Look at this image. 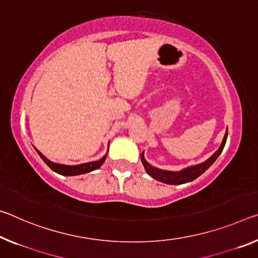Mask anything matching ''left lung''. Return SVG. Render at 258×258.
<instances>
[{"instance_id":"obj_1","label":"left lung","mask_w":258,"mask_h":258,"mask_svg":"<svg viewBox=\"0 0 258 258\" xmlns=\"http://www.w3.org/2000/svg\"><path fill=\"white\" fill-rule=\"evenodd\" d=\"M226 139H227V132L225 134L224 140L222 142V145L218 148V150L212 155V156L207 159L206 162L201 163V164H198L195 166H190L187 167V169L179 171V172H171V171H164L161 169H157V167L151 166L148 162L146 161L144 157V153L141 155V162L144 164L146 172L148 173L150 177H153L156 179V180L164 182V183H169V185H181V183H186L189 181H193L194 179H196L198 177H200L204 171L209 169V167L212 165L216 159L218 158V156L222 154V151L225 147V144H226Z\"/></svg>"}]
</instances>
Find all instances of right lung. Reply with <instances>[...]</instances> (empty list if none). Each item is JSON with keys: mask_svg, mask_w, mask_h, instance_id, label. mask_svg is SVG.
I'll return each mask as SVG.
<instances>
[{"mask_svg": "<svg viewBox=\"0 0 258 258\" xmlns=\"http://www.w3.org/2000/svg\"><path fill=\"white\" fill-rule=\"evenodd\" d=\"M36 153L39 154V156L43 159V162L46 163V164L49 167H50L52 171H55V172L62 174V175H78V174H84V173L91 172V171L99 169V167L102 164H103L105 158H107V155H105V156H103L101 159H99V161H96V162H89V163H85V164L70 166V165L57 164V163H52V162L49 161V159L44 157L39 150H36Z\"/></svg>", "mask_w": 258, "mask_h": 258, "instance_id": "add662e5", "label": "right lung"}]
</instances>
